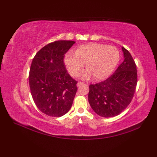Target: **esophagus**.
Listing matches in <instances>:
<instances>
[{"label":"esophagus","mask_w":157,"mask_h":157,"mask_svg":"<svg viewBox=\"0 0 157 157\" xmlns=\"http://www.w3.org/2000/svg\"><path fill=\"white\" fill-rule=\"evenodd\" d=\"M83 84H84V82H78V84H77V86H78V87H79V86H80L81 85H83Z\"/></svg>","instance_id":"34e87169"}]
</instances>
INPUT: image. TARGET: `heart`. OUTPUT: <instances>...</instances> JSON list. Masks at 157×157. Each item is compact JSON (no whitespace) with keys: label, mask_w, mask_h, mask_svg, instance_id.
Returning <instances> with one entry per match:
<instances>
[{"label":"heart","mask_w":157,"mask_h":157,"mask_svg":"<svg viewBox=\"0 0 157 157\" xmlns=\"http://www.w3.org/2000/svg\"><path fill=\"white\" fill-rule=\"evenodd\" d=\"M119 61V52L111 46L90 43L79 46L75 53L68 52L65 56V65L73 77L78 76L85 63L87 70L82 73V78L91 76L95 80L104 79L111 74Z\"/></svg>","instance_id":"obj_1"}]
</instances>
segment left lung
<instances>
[{
  "instance_id": "8db88e82",
  "label": "left lung",
  "mask_w": 157,
  "mask_h": 157,
  "mask_svg": "<svg viewBox=\"0 0 157 157\" xmlns=\"http://www.w3.org/2000/svg\"><path fill=\"white\" fill-rule=\"evenodd\" d=\"M124 61L106 80L90 85L88 101L96 114L112 117L125 109L134 97L138 82L137 69L129 52L122 47Z\"/></svg>"
}]
</instances>
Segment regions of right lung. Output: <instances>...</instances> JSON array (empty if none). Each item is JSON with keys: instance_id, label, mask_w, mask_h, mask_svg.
Returning a JSON list of instances; mask_svg holds the SVG:
<instances>
[{"instance_id": "obj_1", "label": "right lung", "mask_w": 157, "mask_h": 157, "mask_svg": "<svg viewBox=\"0 0 157 157\" xmlns=\"http://www.w3.org/2000/svg\"><path fill=\"white\" fill-rule=\"evenodd\" d=\"M75 43L71 40L49 43L32 60L29 74L31 94L40 111L48 116L59 117L72 106L78 82L69 75L63 60Z\"/></svg>"}]
</instances>
